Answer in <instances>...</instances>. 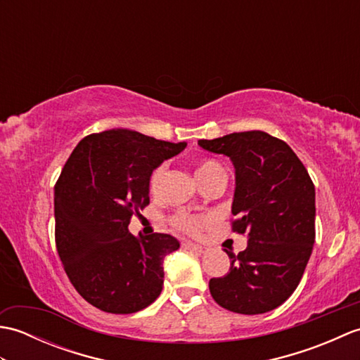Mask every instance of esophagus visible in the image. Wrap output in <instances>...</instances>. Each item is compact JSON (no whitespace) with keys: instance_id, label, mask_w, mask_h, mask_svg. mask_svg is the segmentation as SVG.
Here are the masks:
<instances>
[{"instance_id":"1","label":"esophagus","mask_w":360,"mask_h":360,"mask_svg":"<svg viewBox=\"0 0 360 360\" xmlns=\"http://www.w3.org/2000/svg\"><path fill=\"white\" fill-rule=\"evenodd\" d=\"M182 248L187 250H192V252H195V254H202L205 249L204 246H201V244H195L192 241H182Z\"/></svg>"}]
</instances>
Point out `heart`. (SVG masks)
<instances>
[{"instance_id": "obj_1", "label": "heart", "mask_w": 360, "mask_h": 360, "mask_svg": "<svg viewBox=\"0 0 360 360\" xmlns=\"http://www.w3.org/2000/svg\"><path fill=\"white\" fill-rule=\"evenodd\" d=\"M215 168H221L215 160H201L200 164L196 165V179L202 178L204 174L210 173L212 170H215ZM162 174H164V167H158L155 172L151 173L150 176V190L151 192H156L159 184H160V179H162ZM204 218H198V217H192V215H187V213H178V215H174L170 223L174 229H178L181 232H186V233H196L200 231V227L204 224Z\"/></svg>"}]
</instances>
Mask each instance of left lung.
<instances>
[{
    "mask_svg": "<svg viewBox=\"0 0 360 360\" xmlns=\"http://www.w3.org/2000/svg\"><path fill=\"white\" fill-rule=\"evenodd\" d=\"M204 150L235 167L233 232L248 235L231 269L209 281L215 302L238 314H263L285 303L300 283L316 240V188L286 142L264 131L201 139Z\"/></svg>",
    "mask_w": 360,
    "mask_h": 360,
    "instance_id": "left-lung-1",
    "label": "left lung"
}]
</instances>
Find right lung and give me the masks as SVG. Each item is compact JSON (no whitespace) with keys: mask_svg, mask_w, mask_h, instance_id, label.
I'll use <instances>...</instances> for the list:
<instances>
[{"mask_svg":"<svg viewBox=\"0 0 360 360\" xmlns=\"http://www.w3.org/2000/svg\"><path fill=\"white\" fill-rule=\"evenodd\" d=\"M187 147L114 128L79 142L53 192L56 244L75 290L111 314H133L156 300L164 257L179 249L167 233L134 236L129 219L150 202V176Z\"/></svg>","mask_w":360,"mask_h":360,"instance_id":"right-lung-1","label":"right lung"}]
</instances>
